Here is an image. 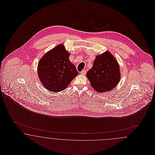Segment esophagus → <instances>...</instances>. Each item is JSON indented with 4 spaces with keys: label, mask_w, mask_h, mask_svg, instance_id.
Here are the masks:
<instances>
[{
    "label": "esophagus",
    "mask_w": 155,
    "mask_h": 155,
    "mask_svg": "<svg viewBox=\"0 0 155 155\" xmlns=\"http://www.w3.org/2000/svg\"><path fill=\"white\" fill-rule=\"evenodd\" d=\"M87 73V71L85 70H82V71H81V74H82V75H85Z\"/></svg>",
    "instance_id": "1"
}]
</instances>
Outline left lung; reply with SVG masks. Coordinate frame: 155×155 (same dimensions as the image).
Returning a JSON list of instances; mask_svg holds the SVG:
<instances>
[{
    "mask_svg": "<svg viewBox=\"0 0 155 155\" xmlns=\"http://www.w3.org/2000/svg\"><path fill=\"white\" fill-rule=\"evenodd\" d=\"M87 77L97 92L110 91L116 87L120 80L118 63L110 52L106 51L96 56Z\"/></svg>",
    "mask_w": 155,
    "mask_h": 155,
    "instance_id": "1",
    "label": "left lung"
}]
</instances>
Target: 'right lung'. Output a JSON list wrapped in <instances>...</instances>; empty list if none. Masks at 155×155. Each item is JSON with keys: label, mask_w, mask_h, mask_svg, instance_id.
<instances>
[{"label": "right lung", "mask_w": 155, "mask_h": 155, "mask_svg": "<svg viewBox=\"0 0 155 155\" xmlns=\"http://www.w3.org/2000/svg\"><path fill=\"white\" fill-rule=\"evenodd\" d=\"M70 53L60 44L47 52L38 63L39 80L48 90L59 92L66 88L78 75L76 68L69 60Z\"/></svg>", "instance_id": "right-lung-1"}]
</instances>
